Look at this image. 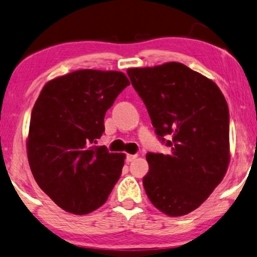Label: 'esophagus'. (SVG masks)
Listing matches in <instances>:
<instances>
[{"mask_svg": "<svg viewBox=\"0 0 257 257\" xmlns=\"http://www.w3.org/2000/svg\"><path fill=\"white\" fill-rule=\"evenodd\" d=\"M136 157H138V155H132V154H128V155H126V157H125V162L126 163H131L132 161H134Z\"/></svg>", "mask_w": 257, "mask_h": 257, "instance_id": "34e87169", "label": "esophagus"}]
</instances>
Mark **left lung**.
<instances>
[{
    "label": "left lung",
    "mask_w": 257,
    "mask_h": 257,
    "mask_svg": "<svg viewBox=\"0 0 257 257\" xmlns=\"http://www.w3.org/2000/svg\"><path fill=\"white\" fill-rule=\"evenodd\" d=\"M133 87L148 109L170 153L147 154L143 187L150 202L168 216H183L209 197L230 161L229 110L210 78L179 62L129 68Z\"/></svg>",
    "instance_id": "1"
}]
</instances>
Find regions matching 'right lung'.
<instances>
[{"label": "right lung", "mask_w": 257, "mask_h": 257, "mask_svg": "<svg viewBox=\"0 0 257 257\" xmlns=\"http://www.w3.org/2000/svg\"><path fill=\"white\" fill-rule=\"evenodd\" d=\"M131 84L121 71L82 69L47 82L34 104L27 154L41 189L63 210L101 207L121 176L125 155L94 146L105 111Z\"/></svg>", "instance_id": "obj_1"}]
</instances>
